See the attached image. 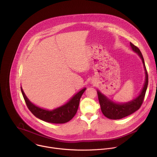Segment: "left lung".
<instances>
[{"label":"left lung","instance_id":"8db88e82","mask_svg":"<svg viewBox=\"0 0 157 157\" xmlns=\"http://www.w3.org/2000/svg\"><path fill=\"white\" fill-rule=\"evenodd\" d=\"M130 44L132 50L137 53L142 60L144 70L145 71V81L141 93L136 98L132 100L131 101L122 104L116 103L113 101L108 98H107L105 96L102 94L99 91H97L102 113L106 117L110 119L116 120L122 119L133 114V113H135L136 111L140 109L145 96L148 82V77L144 59L139 48L134 45L131 42H130Z\"/></svg>","mask_w":157,"mask_h":157}]
</instances>
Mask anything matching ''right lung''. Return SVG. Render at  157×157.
Returning <instances> with one entry per match:
<instances>
[{
	"instance_id": "right-lung-1",
	"label": "right lung",
	"mask_w": 157,
	"mask_h": 157,
	"mask_svg": "<svg viewBox=\"0 0 157 157\" xmlns=\"http://www.w3.org/2000/svg\"><path fill=\"white\" fill-rule=\"evenodd\" d=\"M86 88H83L75 94L68 102L52 110L40 108L32 103L25 96L21 87V91L25 103L31 113L37 118L50 123L64 124L73 118L77 113L79 101Z\"/></svg>"
}]
</instances>
